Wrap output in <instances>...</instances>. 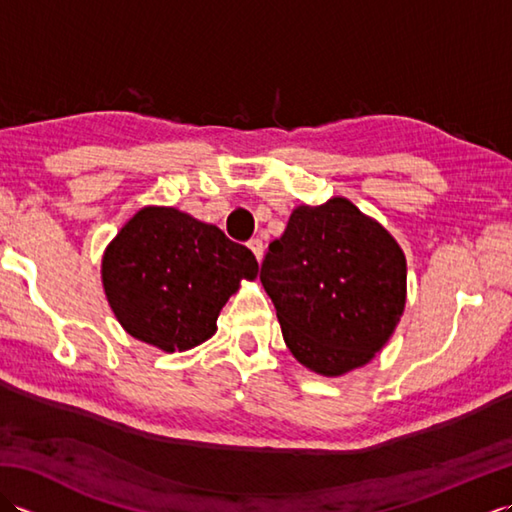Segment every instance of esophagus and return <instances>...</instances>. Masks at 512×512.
Here are the masks:
<instances>
[{
	"label": "esophagus",
	"instance_id": "obj_1",
	"mask_svg": "<svg viewBox=\"0 0 512 512\" xmlns=\"http://www.w3.org/2000/svg\"><path fill=\"white\" fill-rule=\"evenodd\" d=\"M248 248L253 250V255L257 257V262H262V259H264V242H262V239H250Z\"/></svg>",
	"mask_w": 512,
	"mask_h": 512
}]
</instances>
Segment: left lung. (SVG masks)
<instances>
[{"mask_svg": "<svg viewBox=\"0 0 512 512\" xmlns=\"http://www.w3.org/2000/svg\"><path fill=\"white\" fill-rule=\"evenodd\" d=\"M259 279L288 350L321 376L372 361L407 299L402 248L345 198L297 206L284 235L268 246Z\"/></svg>", "mask_w": 512, "mask_h": 512, "instance_id": "obj_1", "label": "left lung"}]
</instances>
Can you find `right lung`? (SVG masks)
I'll return each mask as SVG.
<instances>
[{"label":"right lung","instance_id":"right-lung-1","mask_svg":"<svg viewBox=\"0 0 512 512\" xmlns=\"http://www.w3.org/2000/svg\"><path fill=\"white\" fill-rule=\"evenodd\" d=\"M257 270L255 255L217 226L173 206H145L105 248L101 277L127 334L184 352L211 339L224 303Z\"/></svg>","mask_w":512,"mask_h":512}]
</instances>
